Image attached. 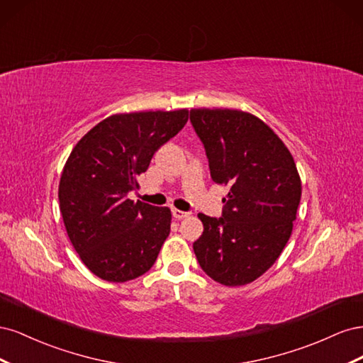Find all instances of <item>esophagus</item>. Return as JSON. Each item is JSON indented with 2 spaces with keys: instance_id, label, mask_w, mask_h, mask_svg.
<instances>
[{
  "instance_id": "esophagus-1",
  "label": "esophagus",
  "mask_w": 363,
  "mask_h": 363,
  "mask_svg": "<svg viewBox=\"0 0 363 363\" xmlns=\"http://www.w3.org/2000/svg\"><path fill=\"white\" fill-rule=\"evenodd\" d=\"M172 216L175 219H183V218L189 216V212H183V211H179V208H172Z\"/></svg>"
}]
</instances>
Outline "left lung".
I'll use <instances>...</instances> for the list:
<instances>
[{
	"label": "left lung",
	"instance_id": "obj_1",
	"mask_svg": "<svg viewBox=\"0 0 363 363\" xmlns=\"http://www.w3.org/2000/svg\"><path fill=\"white\" fill-rule=\"evenodd\" d=\"M211 177L230 188L221 218L199 213L194 242L201 269L225 286L255 281L291 238L301 180L281 139L257 116L233 108H192Z\"/></svg>",
	"mask_w": 363,
	"mask_h": 363
}]
</instances>
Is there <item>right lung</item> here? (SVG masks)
I'll return each instance as SVG.
<instances>
[{"mask_svg":"<svg viewBox=\"0 0 363 363\" xmlns=\"http://www.w3.org/2000/svg\"><path fill=\"white\" fill-rule=\"evenodd\" d=\"M186 123V108L112 115L71 151L59 184L60 212L75 251L96 277L123 283L155 265L171 232V211L131 201L128 192Z\"/></svg>","mask_w":363,"mask_h":363,"instance_id":"obj_1","label":"right lung"}]
</instances>
